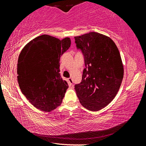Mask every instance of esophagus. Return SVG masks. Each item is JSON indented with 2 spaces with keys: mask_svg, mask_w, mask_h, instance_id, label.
<instances>
[{
  "mask_svg": "<svg viewBox=\"0 0 146 146\" xmlns=\"http://www.w3.org/2000/svg\"><path fill=\"white\" fill-rule=\"evenodd\" d=\"M68 82L70 83V85H72L73 83V79L71 78H68Z\"/></svg>",
  "mask_w": 146,
  "mask_h": 146,
  "instance_id": "obj_1",
  "label": "esophagus"
}]
</instances>
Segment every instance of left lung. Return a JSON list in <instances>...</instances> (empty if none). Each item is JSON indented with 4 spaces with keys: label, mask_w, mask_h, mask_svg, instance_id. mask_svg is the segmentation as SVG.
<instances>
[{
    "label": "left lung",
    "mask_w": 146,
    "mask_h": 146,
    "mask_svg": "<svg viewBox=\"0 0 146 146\" xmlns=\"http://www.w3.org/2000/svg\"><path fill=\"white\" fill-rule=\"evenodd\" d=\"M75 40L86 66L75 90L83 107L97 111L111 102L120 89L123 76L120 52L110 37L96 32L75 36Z\"/></svg>",
    "instance_id": "left-lung-1"
}]
</instances>
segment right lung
I'll return each instance as SVG.
<instances>
[{
	"mask_svg": "<svg viewBox=\"0 0 146 146\" xmlns=\"http://www.w3.org/2000/svg\"><path fill=\"white\" fill-rule=\"evenodd\" d=\"M71 40L48 35L38 36L22 49L17 64L20 89L36 108L50 112L61 104L68 88L60 74V58Z\"/></svg>",
	"mask_w": 146,
	"mask_h": 146,
	"instance_id": "right-lung-1",
	"label": "right lung"
}]
</instances>
